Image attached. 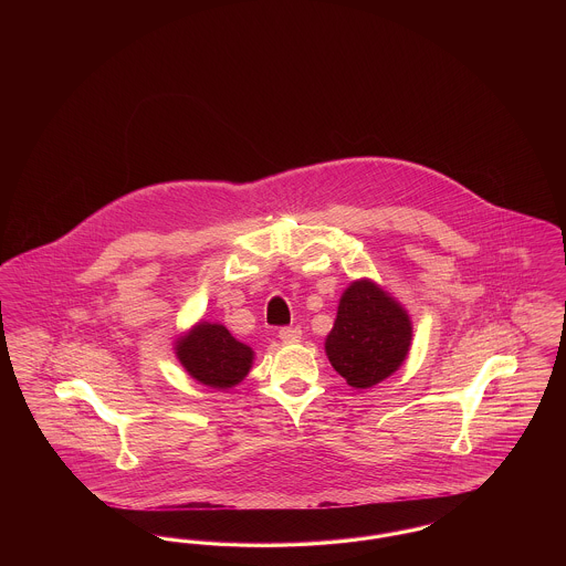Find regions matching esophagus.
Instances as JSON below:
<instances>
[{
  "label": "esophagus",
  "mask_w": 566,
  "mask_h": 566,
  "mask_svg": "<svg viewBox=\"0 0 566 566\" xmlns=\"http://www.w3.org/2000/svg\"><path fill=\"white\" fill-rule=\"evenodd\" d=\"M280 339L284 344H295L301 339V328L298 326H282L280 328Z\"/></svg>",
  "instance_id": "1"
}]
</instances>
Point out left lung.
<instances>
[{
  "label": "left lung",
  "mask_w": 566,
  "mask_h": 566,
  "mask_svg": "<svg viewBox=\"0 0 566 566\" xmlns=\"http://www.w3.org/2000/svg\"><path fill=\"white\" fill-rule=\"evenodd\" d=\"M409 344L411 323L403 307L374 282L360 280L342 295L324 348L350 386L371 388L401 367Z\"/></svg>",
  "instance_id": "8db88e82"
}]
</instances>
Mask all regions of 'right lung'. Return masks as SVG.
Here are the masks:
<instances>
[{"label": "right lung", "instance_id": "add662e5", "mask_svg": "<svg viewBox=\"0 0 566 566\" xmlns=\"http://www.w3.org/2000/svg\"><path fill=\"white\" fill-rule=\"evenodd\" d=\"M176 354L197 381L212 388H231L248 376L252 350L240 344L222 324L201 323L178 342Z\"/></svg>", "mask_w": 566, "mask_h": 566}]
</instances>
